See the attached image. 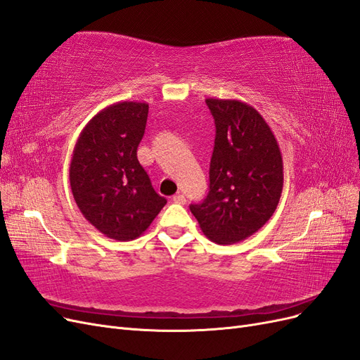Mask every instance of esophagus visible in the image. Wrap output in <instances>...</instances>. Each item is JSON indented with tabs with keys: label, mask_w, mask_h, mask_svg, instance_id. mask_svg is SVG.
<instances>
[{
	"label": "esophagus",
	"mask_w": 360,
	"mask_h": 360,
	"mask_svg": "<svg viewBox=\"0 0 360 360\" xmlns=\"http://www.w3.org/2000/svg\"><path fill=\"white\" fill-rule=\"evenodd\" d=\"M172 201L177 202V204H184V202H186V197H184L183 193H177V195H174V197H172Z\"/></svg>",
	"instance_id": "1"
}]
</instances>
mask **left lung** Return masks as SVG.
Instances as JSON below:
<instances>
[{
    "instance_id": "1",
    "label": "left lung",
    "mask_w": 360,
    "mask_h": 360,
    "mask_svg": "<svg viewBox=\"0 0 360 360\" xmlns=\"http://www.w3.org/2000/svg\"><path fill=\"white\" fill-rule=\"evenodd\" d=\"M205 103L216 124L210 191L191 212L212 242L231 245L257 233L275 213L284 163L274 132L254 106L231 99Z\"/></svg>"
}]
</instances>
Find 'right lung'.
<instances>
[{"mask_svg": "<svg viewBox=\"0 0 360 360\" xmlns=\"http://www.w3.org/2000/svg\"><path fill=\"white\" fill-rule=\"evenodd\" d=\"M147 115L146 102L106 106L73 148L69 179L76 205L96 230L118 242L139 237L167 204L136 158Z\"/></svg>", "mask_w": 360, "mask_h": 360, "instance_id": "add662e5", "label": "right lung"}]
</instances>
